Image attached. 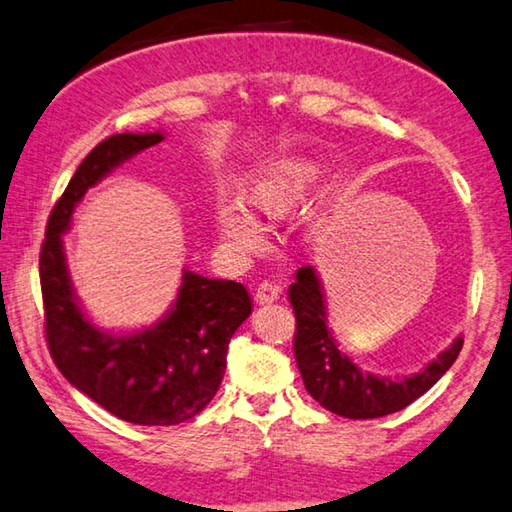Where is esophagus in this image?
I'll return each mask as SVG.
<instances>
[{
	"label": "esophagus",
	"instance_id": "esophagus-1",
	"mask_svg": "<svg viewBox=\"0 0 512 512\" xmlns=\"http://www.w3.org/2000/svg\"><path fill=\"white\" fill-rule=\"evenodd\" d=\"M280 295H282V286L280 284L262 282V284L257 286V291H255V300L259 304H271V302L280 300Z\"/></svg>",
	"mask_w": 512,
	"mask_h": 512
}]
</instances>
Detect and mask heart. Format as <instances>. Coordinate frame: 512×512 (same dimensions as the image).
I'll use <instances>...</instances> for the list:
<instances>
[{
    "label": "heart",
    "instance_id": "heart-1",
    "mask_svg": "<svg viewBox=\"0 0 512 512\" xmlns=\"http://www.w3.org/2000/svg\"><path fill=\"white\" fill-rule=\"evenodd\" d=\"M309 167L297 161H282L257 176L253 194L259 206L266 210H286L302 199L309 185ZM219 230L228 246L239 253H250L264 244V226L250 203L241 194H228L219 203Z\"/></svg>",
    "mask_w": 512,
    "mask_h": 512
}]
</instances>
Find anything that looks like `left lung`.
<instances>
[{"label":"left lung","mask_w":512,"mask_h":512,"mask_svg":"<svg viewBox=\"0 0 512 512\" xmlns=\"http://www.w3.org/2000/svg\"><path fill=\"white\" fill-rule=\"evenodd\" d=\"M295 311V360L306 392L324 410L345 418H378L405 410L418 396L436 385L452 367L463 347L457 338L452 347L432 360L423 371L407 378H385L353 365L345 351H340L336 338L327 327L322 284L313 266L297 271L295 282L288 288Z\"/></svg>","instance_id":"8db88e82"}]
</instances>
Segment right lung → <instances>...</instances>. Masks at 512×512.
Here are the masks:
<instances>
[{
  "mask_svg": "<svg viewBox=\"0 0 512 512\" xmlns=\"http://www.w3.org/2000/svg\"><path fill=\"white\" fill-rule=\"evenodd\" d=\"M161 141L154 132L98 143L55 201L40 250L44 336L55 367L91 401L134 425H179L206 410L224 378L232 333L253 309L239 282L183 271L176 302L152 329L109 336L82 313L62 248L73 208L116 165Z\"/></svg>",
  "mask_w": 512,
  "mask_h": 512,
  "instance_id": "add662e5",
  "label": "right lung"
}]
</instances>
